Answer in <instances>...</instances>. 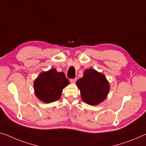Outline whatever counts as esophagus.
<instances>
[{
    "label": "esophagus",
    "instance_id": "1",
    "mask_svg": "<svg viewBox=\"0 0 146 146\" xmlns=\"http://www.w3.org/2000/svg\"><path fill=\"white\" fill-rule=\"evenodd\" d=\"M76 80H77V79H76V78H74V79H70V83H75L76 82Z\"/></svg>",
    "mask_w": 146,
    "mask_h": 146
}]
</instances>
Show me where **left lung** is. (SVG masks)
Returning <instances> with one entry per match:
<instances>
[{"label": "left lung", "instance_id": "8db88e82", "mask_svg": "<svg viewBox=\"0 0 146 146\" xmlns=\"http://www.w3.org/2000/svg\"><path fill=\"white\" fill-rule=\"evenodd\" d=\"M82 99L86 104L95 106L105 100L110 91V85L104 74L95 69H87L84 76L76 82Z\"/></svg>", "mask_w": 146, "mask_h": 146}]
</instances>
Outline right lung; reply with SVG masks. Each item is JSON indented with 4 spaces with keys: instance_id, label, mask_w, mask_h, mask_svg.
Segmentation results:
<instances>
[{
    "instance_id": "add662e5",
    "label": "right lung",
    "mask_w": 146,
    "mask_h": 146,
    "mask_svg": "<svg viewBox=\"0 0 146 146\" xmlns=\"http://www.w3.org/2000/svg\"><path fill=\"white\" fill-rule=\"evenodd\" d=\"M70 84L63 72H58L55 68L40 73L34 82L36 96L45 103L59 100L62 89Z\"/></svg>"
}]
</instances>
